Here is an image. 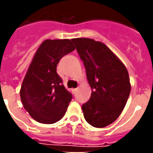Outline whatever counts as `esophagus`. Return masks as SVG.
<instances>
[{"instance_id": "esophagus-1", "label": "esophagus", "mask_w": 153, "mask_h": 153, "mask_svg": "<svg viewBox=\"0 0 153 153\" xmlns=\"http://www.w3.org/2000/svg\"><path fill=\"white\" fill-rule=\"evenodd\" d=\"M76 91H77V88H73V89H72V92H73V93H76Z\"/></svg>"}]
</instances>
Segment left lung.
<instances>
[{
  "label": "left lung",
  "instance_id": "left-lung-1",
  "mask_svg": "<svg viewBox=\"0 0 153 153\" xmlns=\"http://www.w3.org/2000/svg\"><path fill=\"white\" fill-rule=\"evenodd\" d=\"M92 89L91 98L82 106L86 121L103 128L120 115L131 93L126 65L106 45L88 38L72 39Z\"/></svg>",
  "mask_w": 153,
  "mask_h": 153
}]
</instances>
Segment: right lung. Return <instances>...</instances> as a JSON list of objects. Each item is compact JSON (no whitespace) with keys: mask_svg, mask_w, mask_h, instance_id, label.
<instances>
[{"mask_svg":"<svg viewBox=\"0 0 153 153\" xmlns=\"http://www.w3.org/2000/svg\"><path fill=\"white\" fill-rule=\"evenodd\" d=\"M75 49L68 39H46L36 51L20 89L22 105L36 121L54 124L65 115L72 96L65 88L56 67Z\"/></svg>","mask_w":153,"mask_h":153,"instance_id":"obj_1","label":"right lung"}]
</instances>
